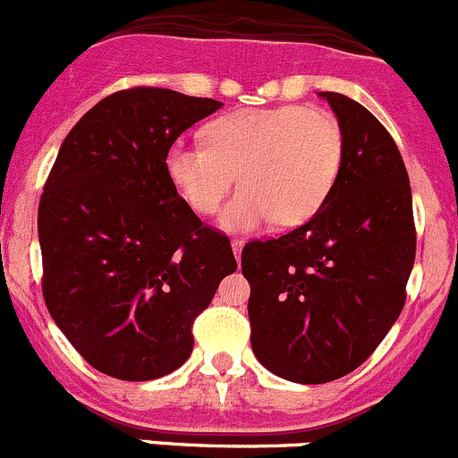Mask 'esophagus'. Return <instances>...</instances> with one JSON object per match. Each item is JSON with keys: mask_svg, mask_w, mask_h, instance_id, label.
I'll use <instances>...</instances> for the list:
<instances>
[{"mask_svg": "<svg viewBox=\"0 0 458 458\" xmlns=\"http://www.w3.org/2000/svg\"><path fill=\"white\" fill-rule=\"evenodd\" d=\"M242 245H245V241H241V238H236V241H232V247H233V256H236V260H241V254H242Z\"/></svg>", "mask_w": 458, "mask_h": 458, "instance_id": "obj_1", "label": "esophagus"}]
</instances>
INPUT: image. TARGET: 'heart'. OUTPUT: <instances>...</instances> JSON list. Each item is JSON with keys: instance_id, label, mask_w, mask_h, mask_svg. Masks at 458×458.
Masks as SVG:
<instances>
[{"instance_id": "b5f03b06", "label": "heart", "mask_w": 458, "mask_h": 458, "mask_svg": "<svg viewBox=\"0 0 458 458\" xmlns=\"http://www.w3.org/2000/svg\"><path fill=\"white\" fill-rule=\"evenodd\" d=\"M344 137L330 112L306 106L238 110L211 121L204 143L175 141L164 166L171 184L199 216L222 211L232 232H251L274 220L297 226L326 204L337 182Z\"/></svg>"}]
</instances>
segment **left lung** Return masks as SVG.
<instances>
[{
	"label": "left lung",
	"mask_w": 458,
	"mask_h": 458,
	"mask_svg": "<svg viewBox=\"0 0 458 458\" xmlns=\"http://www.w3.org/2000/svg\"><path fill=\"white\" fill-rule=\"evenodd\" d=\"M344 157L324 207L306 225L242 250L251 348L278 377L324 385L380 346L407 299L416 259L411 186L398 146L364 106L321 91Z\"/></svg>",
	"instance_id": "left-lung-1"
}]
</instances>
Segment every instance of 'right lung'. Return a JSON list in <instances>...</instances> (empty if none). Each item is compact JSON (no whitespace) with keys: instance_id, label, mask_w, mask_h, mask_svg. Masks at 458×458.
<instances>
[{"instance_id":"right-lung-1","label":"right lung","mask_w":458,"mask_h":458,"mask_svg":"<svg viewBox=\"0 0 458 458\" xmlns=\"http://www.w3.org/2000/svg\"><path fill=\"white\" fill-rule=\"evenodd\" d=\"M222 103L130 87L96 103L60 146L38 208L42 294L96 371L143 382L193 351V321L232 242L202 225L166 175L168 148Z\"/></svg>"}]
</instances>
